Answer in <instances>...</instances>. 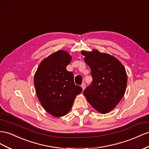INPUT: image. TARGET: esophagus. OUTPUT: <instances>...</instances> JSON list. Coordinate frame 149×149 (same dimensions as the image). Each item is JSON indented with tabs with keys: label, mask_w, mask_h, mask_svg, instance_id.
<instances>
[{
	"label": "esophagus",
	"mask_w": 149,
	"mask_h": 149,
	"mask_svg": "<svg viewBox=\"0 0 149 149\" xmlns=\"http://www.w3.org/2000/svg\"><path fill=\"white\" fill-rule=\"evenodd\" d=\"M81 88H82V89H83V90H84V89H85V87H86V85H85V84L84 83H83L82 84H81Z\"/></svg>",
	"instance_id": "esophagus-1"
}]
</instances>
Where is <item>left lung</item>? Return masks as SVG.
Segmentation results:
<instances>
[{"label":"left lung","instance_id":"1","mask_svg":"<svg viewBox=\"0 0 149 149\" xmlns=\"http://www.w3.org/2000/svg\"><path fill=\"white\" fill-rule=\"evenodd\" d=\"M84 60L91 69L93 81L83 91L87 101L100 113L113 110L123 98L127 74L122 63L113 56L97 49L82 50Z\"/></svg>","mask_w":149,"mask_h":149}]
</instances>
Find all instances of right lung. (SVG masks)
<instances>
[{
	"label": "right lung",
	"instance_id": "add662e5",
	"mask_svg": "<svg viewBox=\"0 0 149 149\" xmlns=\"http://www.w3.org/2000/svg\"><path fill=\"white\" fill-rule=\"evenodd\" d=\"M71 59L67 51L58 50L42 59L34 74L38 100L44 109L56 117L68 114L83 90L74 84L73 73L66 70Z\"/></svg>",
	"mask_w": 149,
	"mask_h": 149
}]
</instances>
